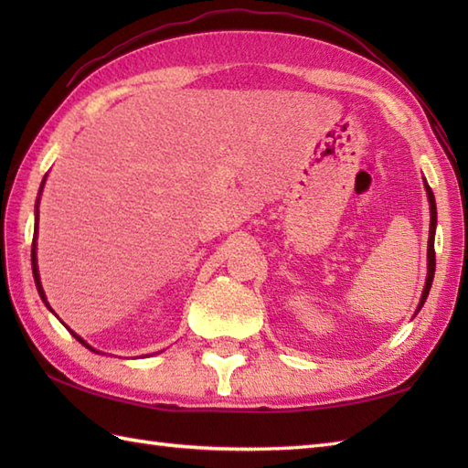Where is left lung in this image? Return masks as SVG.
<instances>
[{
	"label": "left lung",
	"instance_id": "1",
	"mask_svg": "<svg viewBox=\"0 0 468 468\" xmlns=\"http://www.w3.org/2000/svg\"><path fill=\"white\" fill-rule=\"evenodd\" d=\"M424 188H426V195H429V205H431V231H429V263H426V267H429V273H426V282H424V290H422V295H420V302H419V310H416V314L420 312V307L424 305L426 297H429V292H431V285H432V280H434V267H436V260H434V233H436V201H434V195L431 191L429 183L424 181ZM414 314V315H416Z\"/></svg>",
	"mask_w": 468,
	"mask_h": 468
}]
</instances>
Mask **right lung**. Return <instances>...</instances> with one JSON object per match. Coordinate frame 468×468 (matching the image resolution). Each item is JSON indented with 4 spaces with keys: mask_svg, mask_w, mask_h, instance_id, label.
Masks as SVG:
<instances>
[{
    "mask_svg": "<svg viewBox=\"0 0 468 468\" xmlns=\"http://www.w3.org/2000/svg\"><path fill=\"white\" fill-rule=\"evenodd\" d=\"M44 183H46V176H44V181H42V185H39V193H37V198H36V225H34V241H32V271H34V282H36V287H37V293H39V297H42V302L46 303V307H48V310L49 312H52L54 314V310H52V307H49V303H48V300H46V293H44V287H42V282H39V271H37V253H36V250H37V218H39V211H37V205H39V195H42V188H44ZM56 315V314H54ZM64 324V322H62ZM66 325V324H64ZM68 327V325H66ZM68 332L69 334H72L74 337H76V340L78 342H80L82 346H86L88 347V350H90V352H96V354H102V352H98V350H94V347L90 346V344H86L84 340H82V337L80 335H78L76 332H72V330H69V327H68Z\"/></svg>",
    "mask_w": 468,
    "mask_h": 468,
    "instance_id": "1",
    "label": "right lung"
}]
</instances>
